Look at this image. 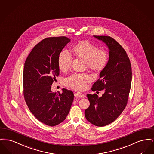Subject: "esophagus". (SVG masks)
<instances>
[{"instance_id":"obj_1","label":"esophagus","mask_w":154,"mask_h":154,"mask_svg":"<svg viewBox=\"0 0 154 154\" xmlns=\"http://www.w3.org/2000/svg\"><path fill=\"white\" fill-rule=\"evenodd\" d=\"M74 96L76 97H85V95L81 92H76L74 93Z\"/></svg>"}]
</instances>
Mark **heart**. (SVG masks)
I'll use <instances>...</instances> for the list:
<instances>
[{"label":"heart","mask_w":154,"mask_h":154,"mask_svg":"<svg viewBox=\"0 0 154 154\" xmlns=\"http://www.w3.org/2000/svg\"><path fill=\"white\" fill-rule=\"evenodd\" d=\"M73 51L78 57L87 62L89 68L100 72L105 68L108 62V54L104 50H99L97 46L87 41L81 42L76 46ZM72 57L66 50L62 51L58 56V65L63 71H68L72 64ZM91 80V76L88 74H73L65 80L67 86L77 90H82L86 83Z\"/></svg>","instance_id":"b5f03b06"}]
</instances>
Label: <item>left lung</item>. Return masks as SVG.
Listing matches in <instances>:
<instances>
[{
	"label": "left lung",
	"mask_w": 154,
	"mask_h": 154,
	"mask_svg": "<svg viewBox=\"0 0 154 154\" xmlns=\"http://www.w3.org/2000/svg\"><path fill=\"white\" fill-rule=\"evenodd\" d=\"M104 43L108 49L107 65L93 85L92 91L104 90L101 97L87 94L90 101L85 110L86 119L101 127L114 121L124 110L128 103L132 78L129 58L121 46L110 36H93Z\"/></svg>",
	"instance_id": "1"
}]
</instances>
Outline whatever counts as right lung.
<instances>
[{"instance_id": "obj_1", "label": "right lung", "mask_w": 154, "mask_h": 154, "mask_svg": "<svg viewBox=\"0 0 154 154\" xmlns=\"http://www.w3.org/2000/svg\"><path fill=\"white\" fill-rule=\"evenodd\" d=\"M70 39L64 36L45 39L33 48L25 62L23 88L25 100L39 121L54 126L64 121L73 100L71 90L53 92L51 88L60 73L58 58Z\"/></svg>"}]
</instances>
